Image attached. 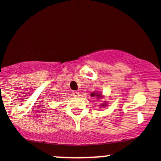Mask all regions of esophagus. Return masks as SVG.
<instances>
[{
  "mask_svg": "<svg viewBox=\"0 0 161 161\" xmlns=\"http://www.w3.org/2000/svg\"><path fill=\"white\" fill-rule=\"evenodd\" d=\"M73 97H79V92H78V91H74V92H73Z\"/></svg>",
  "mask_w": 161,
  "mask_h": 161,
  "instance_id": "34e87169",
  "label": "esophagus"
}]
</instances>
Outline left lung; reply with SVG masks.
<instances>
[{"mask_svg":"<svg viewBox=\"0 0 161 161\" xmlns=\"http://www.w3.org/2000/svg\"><path fill=\"white\" fill-rule=\"evenodd\" d=\"M92 97H97V99H100L102 97V94L100 93V92H92L91 94ZM107 106V103H103L101 105V107H106Z\"/></svg>","mask_w":161,"mask_h":161,"instance_id":"left-lung-1","label":"left lung"}]
</instances>
